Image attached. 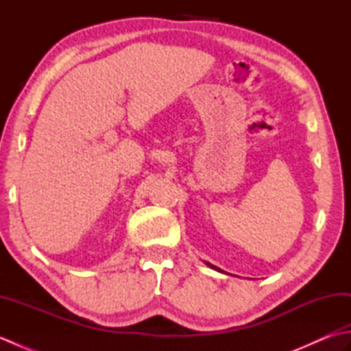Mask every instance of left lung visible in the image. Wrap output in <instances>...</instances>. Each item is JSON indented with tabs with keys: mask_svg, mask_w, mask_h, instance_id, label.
Instances as JSON below:
<instances>
[{
	"mask_svg": "<svg viewBox=\"0 0 351 351\" xmlns=\"http://www.w3.org/2000/svg\"><path fill=\"white\" fill-rule=\"evenodd\" d=\"M205 264H206L208 267H210V268H213V270H215V271H219V273H225V271H223V270H221V268H219V267H215V265H213V264H210V263H206V261H205Z\"/></svg>",
	"mask_w": 351,
	"mask_h": 351,
	"instance_id": "left-lung-1",
	"label": "left lung"
}]
</instances>
